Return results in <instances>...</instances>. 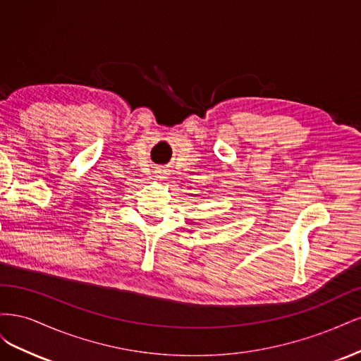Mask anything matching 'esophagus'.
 Instances as JSON below:
<instances>
[{
  "label": "esophagus",
  "instance_id": "esophagus-1",
  "mask_svg": "<svg viewBox=\"0 0 361 361\" xmlns=\"http://www.w3.org/2000/svg\"><path fill=\"white\" fill-rule=\"evenodd\" d=\"M155 178H157L158 180H161V182H164V180H167V178H169V173H167L166 170H158Z\"/></svg>",
  "mask_w": 361,
  "mask_h": 361
}]
</instances>
